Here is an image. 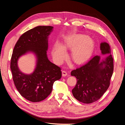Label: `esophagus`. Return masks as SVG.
<instances>
[{
  "instance_id": "obj_1",
  "label": "esophagus",
  "mask_w": 125,
  "mask_h": 125,
  "mask_svg": "<svg viewBox=\"0 0 125 125\" xmlns=\"http://www.w3.org/2000/svg\"><path fill=\"white\" fill-rule=\"evenodd\" d=\"M62 76H63V77L67 76V71H66L65 70H63V71H62Z\"/></svg>"
}]
</instances>
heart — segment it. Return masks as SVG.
Segmentation results:
<instances>
[{"instance_id": "obj_1", "label": "heart", "mask_w": 125, "mask_h": 125, "mask_svg": "<svg viewBox=\"0 0 125 125\" xmlns=\"http://www.w3.org/2000/svg\"><path fill=\"white\" fill-rule=\"evenodd\" d=\"M72 49L71 58L73 62L80 64L91 56L94 48L92 39L83 34H75L67 36L62 44L56 42L52 47V54L57 63L62 62L67 56L66 49Z\"/></svg>"}]
</instances>
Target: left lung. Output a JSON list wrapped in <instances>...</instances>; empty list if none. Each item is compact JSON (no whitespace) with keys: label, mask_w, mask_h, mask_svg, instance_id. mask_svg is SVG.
<instances>
[{"label":"left lung","mask_w":125,"mask_h":125,"mask_svg":"<svg viewBox=\"0 0 125 125\" xmlns=\"http://www.w3.org/2000/svg\"><path fill=\"white\" fill-rule=\"evenodd\" d=\"M102 55H107L104 59L95 56L78 68L71 71V75L77 79L72 90L75 99L85 104L99 100L110 84L114 65L109 44L103 42L100 44Z\"/></svg>","instance_id":"8db88e82"}]
</instances>
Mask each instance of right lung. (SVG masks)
<instances>
[{"mask_svg": "<svg viewBox=\"0 0 125 125\" xmlns=\"http://www.w3.org/2000/svg\"><path fill=\"white\" fill-rule=\"evenodd\" d=\"M53 26H39L23 34L13 51L10 68L14 83L21 95L32 102L44 100L52 92L55 81L62 77L60 68L51 62L47 57L49 35ZM31 52L36 56L35 70L30 74L20 70L17 62L20 57Z\"/></svg>", "mask_w": 125, "mask_h": 125, "instance_id": "add662e5", "label": "right lung"}]
</instances>
